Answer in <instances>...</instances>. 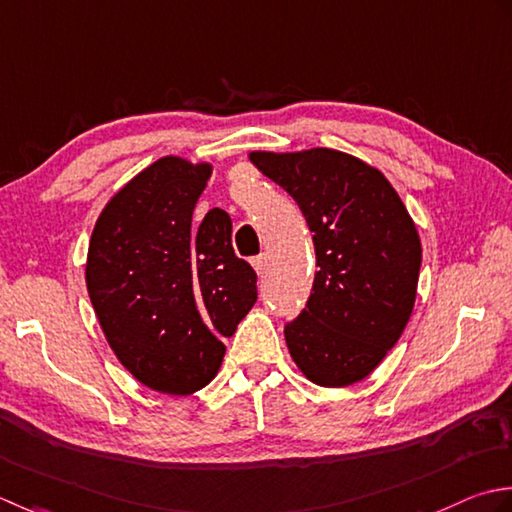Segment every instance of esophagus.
Listing matches in <instances>:
<instances>
[{
	"instance_id": "esophagus-1",
	"label": "esophagus",
	"mask_w": 512,
	"mask_h": 512,
	"mask_svg": "<svg viewBox=\"0 0 512 512\" xmlns=\"http://www.w3.org/2000/svg\"><path fill=\"white\" fill-rule=\"evenodd\" d=\"M252 265H254V269L258 271V274H265V269H267V256H265V254L254 256V258H252Z\"/></svg>"
}]
</instances>
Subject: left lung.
<instances>
[{
  "label": "left lung",
  "instance_id": "obj_1",
  "mask_svg": "<svg viewBox=\"0 0 512 512\" xmlns=\"http://www.w3.org/2000/svg\"><path fill=\"white\" fill-rule=\"evenodd\" d=\"M294 196L314 232L316 278L307 307L285 327L291 360L309 382L340 389L367 378L413 314L422 243L400 194L347 152H249Z\"/></svg>",
  "mask_w": 512,
  "mask_h": 512
}]
</instances>
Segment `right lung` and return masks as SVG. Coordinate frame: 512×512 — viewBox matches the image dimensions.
Returning <instances> with one entry per match:
<instances>
[{
  "label": "right lung",
  "instance_id": "add662e5",
  "mask_svg": "<svg viewBox=\"0 0 512 512\" xmlns=\"http://www.w3.org/2000/svg\"><path fill=\"white\" fill-rule=\"evenodd\" d=\"M212 170L210 161L161 156L110 198L88 245L86 287L103 336L143 387L168 395L216 378L221 338L258 296L227 212L192 221Z\"/></svg>",
  "mask_w": 512,
  "mask_h": 512
}]
</instances>
